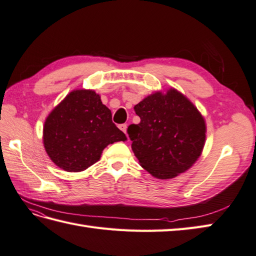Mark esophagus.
<instances>
[{"instance_id":"34e87169","label":"esophagus","mask_w":256,"mask_h":256,"mask_svg":"<svg viewBox=\"0 0 256 256\" xmlns=\"http://www.w3.org/2000/svg\"><path fill=\"white\" fill-rule=\"evenodd\" d=\"M119 129H120L122 132L126 134V132H127V124H120V126H119Z\"/></svg>"}]
</instances>
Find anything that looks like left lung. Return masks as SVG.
Instances as JSON below:
<instances>
[{"label": "left lung", "instance_id": "1", "mask_svg": "<svg viewBox=\"0 0 256 256\" xmlns=\"http://www.w3.org/2000/svg\"><path fill=\"white\" fill-rule=\"evenodd\" d=\"M140 117L128 134L140 166L160 180L176 178L192 166L206 141L205 118L178 90H158L134 106Z\"/></svg>", "mask_w": 256, "mask_h": 256}]
</instances>
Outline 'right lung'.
I'll return each mask as SVG.
<instances>
[{
  "label": "right lung",
  "mask_w": 256,
  "mask_h": 256,
  "mask_svg": "<svg viewBox=\"0 0 256 256\" xmlns=\"http://www.w3.org/2000/svg\"><path fill=\"white\" fill-rule=\"evenodd\" d=\"M44 146L56 166L81 172L98 162L105 148L127 137L93 90H73L46 118Z\"/></svg>",
  "instance_id": "obj_1"
}]
</instances>
